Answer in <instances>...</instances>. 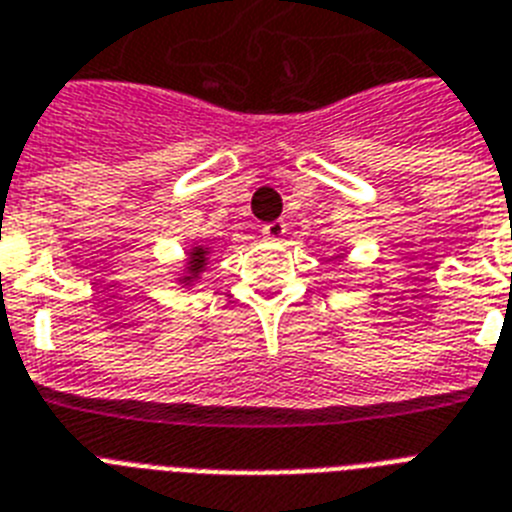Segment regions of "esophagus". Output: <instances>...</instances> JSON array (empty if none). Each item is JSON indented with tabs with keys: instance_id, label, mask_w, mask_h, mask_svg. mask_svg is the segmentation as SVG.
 Instances as JSON below:
<instances>
[{
	"instance_id": "34e87169",
	"label": "esophagus",
	"mask_w": 512,
	"mask_h": 512,
	"mask_svg": "<svg viewBox=\"0 0 512 512\" xmlns=\"http://www.w3.org/2000/svg\"><path fill=\"white\" fill-rule=\"evenodd\" d=\"M284 234H286L284 220H270V223H265V226H263V236H265V239H270V242H278V239H284Z\"/></svg>"
}]
</instances>
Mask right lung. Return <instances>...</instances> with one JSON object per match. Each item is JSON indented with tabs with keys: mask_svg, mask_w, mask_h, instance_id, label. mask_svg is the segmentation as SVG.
I'll return each mask as SVG.
<instances>
[{
	"mask_svg": "<svg viewBox=\"0 0 512 512\" xmlns=\"http://www.w3.org/2000/svg\"><path fill=\"white\" fill-rule=\"evenodd\" d=\"M207 265V247H194L189 252V263H186V276L181 278V284H191L194 278L202 273V268Z\"/></svg>",
	"mask_w": 512,
	"mask_h": 512,
	"instance_id": "add662e5",
	"label": "right lung"
}]
</instances>
